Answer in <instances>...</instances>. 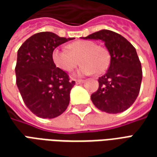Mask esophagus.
I'll return each instance as SVG.
<instances>
[{"label": "esophagus", "instance_id": "1", "mask_svg": "<svg viewBox=\"0 0 157 157\" xmlns=\"http://www.w3.org/2000/svg\"><path fill=\"white\" fill-rule=\"evenodd\" d=\"M75 84L79 85V84H82V83H84L85 81H84V80H75Z\"/></svg>", "mask_w": 157, "mask_h": 157}]
</instances>
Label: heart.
I'll use <instances>...</instances> for the list:
<instances>
[{
  "label": "heart",
  "mask_w": 157,
  "mask_h": 157,
  "mask_svg": "<svg viewBox=\"0 0 157 157\" xmlns=\"http://www.w3.org/2000/svg\"><path fill=\"white\" fill-rule=\"evenodd\" d=\"M68 49L56 48L52 53V59L55 65L62 71L70 72L79 64L82 65L75 72V76H85L97 72L101 74L108 69L110 55L105 48L97 46L94 42L78 40L67 46Z\"/></svg>",
  "instance_id": "obj_1"
}]
</instances>
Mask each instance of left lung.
I'll list each match as a JSON object with an SVG mask.
<instances>
[{"label": "left lung", "mask_w": 157, "mask_h": 157, "mask_svg": "<svg viewBox=\"0 0 157 157\" xmlns=\"http://www.w3.org/2000/svg\"><path fill=\"white\" fill-rule=\"evenodd\" d=\"M82 39L102 41L111 58L107 73L99 77L98 91L91 96L93 104L102 112H124L135 102L140 89L141 64L136 49L123 36L107 29Z\"/></svg>", "instance_id": "1"}]
</instances>
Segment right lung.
Listing matches in <instances>:
<instances>
[{"label": "right lung", "mask_w": 157, "mask_h": 157, "mask_svg": "<svg viewBox=\"0 0 157 157\" xmlns=\"http://www.w3.org/2000/svg\"><path fill=\"white\" fill-rule=\"evenodd\" d=\"M72 39L54 33H39L27 39L17 51V86L26 106L39 118H56L68 107L75 82H71L68 75L56 67L52 53L59 45Z\"/></svg>", "instance_id": "obj_1"}]
</instances>
